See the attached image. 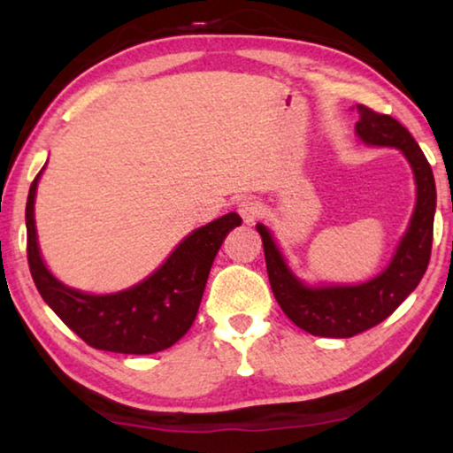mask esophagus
I'll list each match as a JSON object with an SVG mask.
<instances>
[{
	"label": "esophagus",
	"mask_w": 453,
	"mask_h": 453,
	"mask_svg": "<svg viewBox=\"0 0 453 453\" xmlns=\"http://www.w3.org/2000/svg\"><path fill=\"white\" fill-rule=\"evenodd\" d=\"M237 210L241 219L245 222H253L256 219H259V214H262V203H259L256 197H245V200L239 202Z\"/></svg>",
	"instance_id": "esophagus-1"
}]
</instances>
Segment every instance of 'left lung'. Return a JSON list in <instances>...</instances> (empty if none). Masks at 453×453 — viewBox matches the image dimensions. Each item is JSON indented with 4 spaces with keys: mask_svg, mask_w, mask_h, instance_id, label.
Returning <instances> with one entry per match:
<instances>
[{
    "mask_svg": "<svg viewBox=\"0 0 453 453\" xmlns=\"http://www.w3.org/2000/svg\"><path fill=\"white\" fill-rule=\"evenodd\" d=\"M357 134L363 142L371 146H394L404 152L417 179V208L388 270L357 287L309 288L301 284L290 274L265 226L257 225L272 293L284 315L313 336L350 338L381 324L418 287L431 259L437 191L429 160L411 132L394 117L377 113L365 104H357Z\"/></svg>",
    "mask_w": 453,
    "mask_h": 453,
    "instance_id": "1",
    "label": "left lung"
}]
</instances>
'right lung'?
<instances>
[{
	"label": "right lung",
	"instance_id": "obj_1",
	"mask_svg": "<svg viewBox=\"0 0 453 453\" xmlns=\"http://www.w3.org/2000/svg\"><path fill=\"white\" fill-rule=\"evenodd\" d=\"M27 200V256L39 293L58 318L86 344L123 355H152L177 342L194 324L212 262L241 216L228 212L183 239L144 282L115 295H86L67 288L42 264L35 231V196Z\"/></svg>",
	"mask_w": 453,
	"mask_h": 453
}]
</instances>
